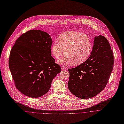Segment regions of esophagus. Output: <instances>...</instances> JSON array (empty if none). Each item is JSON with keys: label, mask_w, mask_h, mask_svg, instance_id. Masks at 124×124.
<instances>
[{"label": "esophagus", "mask_w": 124, "mask_h": 124, "mask_svg": "<svg viewBox=\"0 0 124 124\" xmlns=\"http://www.w3.org/2000/svg\"><path fill=\"white\" fill-rule=\"evenodd\" d=\"M65 69H66L65 67H64V66H62V70H65Z\"/></svg>", "instance_id": "esophagus-1"}]
</instances>
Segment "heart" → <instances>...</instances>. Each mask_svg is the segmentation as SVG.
<instances>
[{
    "label": "heart",
    "instance_id": "obj_1",
    "mask_svg": "<svg viewBox=\"0 0 124 124\" xmlns=\"http://www.w3.org/2000/svg\"><path fill=\"white\" fill-rule=\"evenodd\" d=\"M58 41L51 47L53 55L59 58L64 52V55L58 60L61 64L72 63L77 65L85 62L93 50V43L90 38L79 32L69 31L61 34Z\"/></svg>",
    "mask_w": 124,
    "mask_h": 124
}]
</instances>
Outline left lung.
I'll use <instances>...</instances> for the list:
<instances>
[{
	"label": "left lung",
	"instance_id": "8db88e82",
	"mask_svg": "<svg viewBox=\"0 0 124 124\" xmlns=\"http://www.w3.org/2000/svg\"><path fill=\"white\" fill-rule=\"evenodd\" d=\"M114 56L108 39L104 36L95 37L89 58L77 67L68 68V87L81 99L92 98L106 87L112 72Z\"/></svg>",
	"mask_w": 124,
	"mask_h": 124
}]
</instances>
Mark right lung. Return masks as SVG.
Masks as SVG:
<instances>
[{
    "mask_svg": "<svg viewBox=\"0 0 124 124\" xmlns=\"http://www.w3.org/2000/svg\"><path fill=\"white\" fill-rule=\"evenodd\" d=\"M52 40L47 33L29 30L16 41L9 66L16 88L31 98H39L50 88L61 67L51 56Z\"/></svg>",
    "mask_w": 124,
    "mask_h": 124,
    "instance_id": "1",
    "label": "right lung"
}]
</instances>
